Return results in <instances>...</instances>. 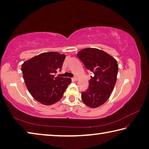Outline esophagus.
<instances>
[{
  "label": "esophagus",
  "instance_id": "34e87169",
  "mask_svg": "<svg viewBox=\"0 0 149 149\" xmlns=\"http://www.w3.org/2000/svg\"><path fill=\"white\" fill-rule=\"evenodd\" d=\"M77 79H77V77H74L72 78V81H77Z\"/></svg>",
  "mask_w": 149,
  "mask_h": 149
}]
</instances>
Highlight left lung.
<instances>
[{
	"label": "left lung",
	"instance_id": "1",
	"mask_svg": "<svg viewBox=\"0 0 149 149\" xmlns=\"http://www.w3.org/2000/svg\"><path fill=\"white\" fill-rule=\"evenodd\" d=\"M85 68L93 73L88 89L81 99L90 108H97L107 101L117 79L118 65L114 58L95 48L84 49L77 54Z\"/></svg>",
	"mask_w": 149,
	"mask_h": 149
}]
</instances>
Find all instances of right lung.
I'll return each mask as SVG.
<instances>
[{
    "label": "right lung",
    "mask_w": 149,
    "mask_h": 149,
    "mask_svg": "<svg viewBox=\"0 0 149 149\" xmlns=\"http://www.w3.org/2000/svg\"><path fill=\"white\" fill-rule=\"evenodd\" d=\"M65 58V54L56 52H43L22 65L25 84L37 101L52 105L62 99L72 79L55 77L54 74L62 68Z\"/></svg>",
    "instance_id": "1"
}]
</instances>
